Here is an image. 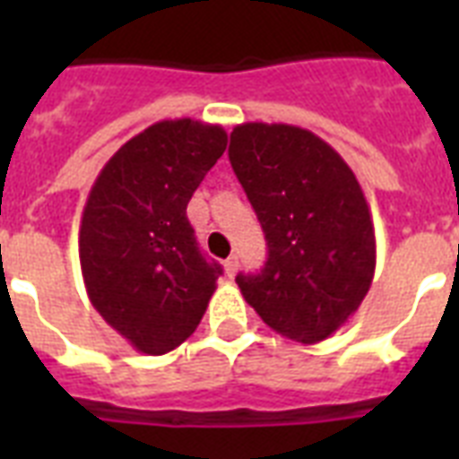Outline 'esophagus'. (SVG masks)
I'll list each match as a JSON object with an SVG mask.
<instances>
[{
  "instance_id": "1",
  "label": "esophagus",
  "mask_w": 459,
  "mask_h": 459,
  "mask_svg": "<svg viewBox=\"0 0 459 459\" xmlns=\"http://www.w3.org/2000/svg\"><path fill=\"white\" fill-rule=\"evenodd\" d=\"M223 272H226V276L229 279H233L238 273V257H229L226 262H223Z\"/></svg>"
}]
</instances>
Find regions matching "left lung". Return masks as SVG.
<instances>
[{
    "label": "left lung",
    "mask_w": 459,
    "mask_h": 459,
    "mask_svg": "<svg viewBox=\"0 0 459 459\" xmlns=\"http://www.w3.org/2000/svg\"><path fill=\"white\" fill-rule=\"evenodd\" d=\"M229 157L269 245L262 273L236 276L245 302L290 341H324L359 309L377 269L359 180L300 126H236Z\"/></svg>",
    "instance_id": "1"
}]
</instances>
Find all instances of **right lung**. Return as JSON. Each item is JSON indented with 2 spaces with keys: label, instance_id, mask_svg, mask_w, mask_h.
Wrapping results in <instances>:
<instances>
[{
  "label": "right lung",
  "instance_id": "add662e5",
  "mask_svg": "<svg viewBox=\"0 0 459 459\" xmlns=\"http://www.w3.org/2000/svg\"><path fill=\"white\" fill-rule=\"evenodd\" d=\"M226 143L219 124L159 121L118 147L90 187L78 233L85 290L138 352L178 348L214 295L221 266L204 259L186 209Z\"/></svg>",
  "mask_w": 459,
  "mask_h": 459
}]
</instances>
